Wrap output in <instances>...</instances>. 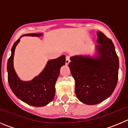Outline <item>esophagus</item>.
<instances>
[{
	"instance_id": "1",
	"label": "esophagus",
	"mask_w": 128,
	"mask_h": 128,
	"mask_svg": "<svg viewBox=\"0 0 128 128\" xmlns=\"http://www.w3.org/2000/svg\"><path fill=\"white\" fill-rule=\"evenodd\" d=\"M70 63V58L68 56H66V60H65V64L66 65H68Z\"/></svg>"
}]
</instances>
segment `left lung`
<instances>
[{"instance_id": "obj_1", "label": "left lung", "mask_w": 128, "mask_h": 128, "mask_svg": "<svg viewBox=\"0 0 128 128\" xmlns=\"http://www.w3.org/2000/svg\"><path fill=\"white\" fill-rule=\"evenodd\" d=\"M97 56H72L68 66L75 80V92L81 102L88 105L102 102L112 94L118 81V58L112 40L97 32Z\"/></svg>"}]
</instances>
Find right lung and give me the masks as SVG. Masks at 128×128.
Returning a JSON list of instances; mask_svg holds the SVG:
<instances>
[{
  "label": "right lung",
  "mask_w": 128,
  "mask_h": 128,
  "mask_svg": "<svg viewBox=\"0 0 128 128\" xmlns=\"http://www.w3.org/2000/svg\"><path fill=\"white\" fill-rule=\"evenodd\" d=\"M42 35V33H31L22 36H40ZM20 38L13 44L11 56L8 61V80L10 86L14 94L26 104L36 107L46 106L51 102L54 97L55 84L60 75V68L65 64V56L63 55L48 61L44 70L31 81H21L13 67L14 50L20 42Z\"/></svg>",
  "instance_id": "1"
}]
</instances>
